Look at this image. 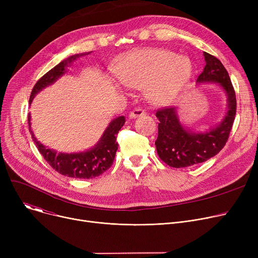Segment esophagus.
Returning <instances> with one entry per match:
<instances>
[{"label":"esophagus","instance_id":"obj_1","mask_svg":"<svg viewBox=\"0 0 258 258\" xmlns=\"http://www.w3.org/2000/svg\"><path fill=\"white\" fill-rule=\"evenodd\" d=\"M145 115V112L142 110V108H135L134 111H132L130 114H128V117L131 119H135V118H139V117H142Z\"/></svg>","mask_w":258,"mask_h":258}]
</instances>
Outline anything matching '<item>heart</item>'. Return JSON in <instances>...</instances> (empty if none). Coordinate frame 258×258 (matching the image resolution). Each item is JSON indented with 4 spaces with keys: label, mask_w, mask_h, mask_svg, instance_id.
<instances>
[{
    "label": "heart",
    "mask_w": 258,
    "mask_h": 258,
    "mask_svg": "<svg viewBox=\"0 0 258 258\" xmlns=\"http://www.w3.org/2000/svg\"><path fill=\"white\" fill-rule=\"evenodd\" d=\"M116 75L122 85L144 89L148 101L162 105L180 94L192 75V66L170 50L144 48L127 54L118 63Z\"/></svg>",
    "instance_id": "1"
}]
</instances>
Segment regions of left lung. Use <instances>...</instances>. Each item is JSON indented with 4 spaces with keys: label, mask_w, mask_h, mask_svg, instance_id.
Here are the masks:
<instances>
[{
    "label": "left lung",
    "mask_w": 258,
    "mask_h": 258,
    "mask_svg": "<svg viewBox=\"0 0 258 258\" xmlns=\"http://www.w3.org/2000/svg\"><path fill=\"white\" fill-rule=\"evenodd\" d=\"M205 68L199 75L197 84H216L227 96V111L220 123L205 132L191 131L180 121L175 106L161 108L158 138L155 142L160 159L174 168L188 167L203 163L218 155L225 146L232 128L236 98L229 74L223 63L211 54L204 52Z\"/></svg>",
    "instance_id": "8db88e82"
}]
</instances>
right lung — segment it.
Listing matches in <instances>:
<instances>
[{
	"mask_svg": "<svg viewBox=\"0 0 258 258\" xmlns=\"http://www.w3.org/2000/svg\"><path fill=\"white\" fill-rule=\"evenodd\" d=\"M90 52L79 53L69 56L60 61L47 72L42 78H39L32 89L29 104H31L35 95H37L43 89L55 83L67 72V67L71 66L77 58L84 55H88ZM31 116L28 115V123L32 140L37 146V150L42 154L44 159L51 165L53 169L66 175V177L74 179H92L102 174L105 170L110 168L115 159L116 152L118 150V143L116 141L117 134L120 128L124 125V116H119L113 119L107 127L103 132L102 136L92 148L85 152L79 153H57L46 147L40 143L31 130Z\"/></svg>",
	"mask_w": 258,
	"mask_h": 258,
	"instance_id": "right-lung-1",
	"label": "right lung"
}]
</instances>
